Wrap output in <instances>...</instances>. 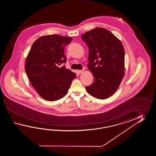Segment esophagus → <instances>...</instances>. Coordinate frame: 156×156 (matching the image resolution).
Returning <instances> with one entry per match:
<instances>
[{
    "label": "esophagus",
    "instance_id": "esophagus-1",
    "mask_svg": "<svg viewBox=\"0 0 156 156\" xmlns=\"http://www.w3.org/2000/svg\"><path fill=\"white\" fill-rule=\"evenodd\" d=\"M83 71H84V70H83H83H78V73H83Z\"/></svg>",
    "mask_w": 156,
    "mask_h": 156
}]
</instances>
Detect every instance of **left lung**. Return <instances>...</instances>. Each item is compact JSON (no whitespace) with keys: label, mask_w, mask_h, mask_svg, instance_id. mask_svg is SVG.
<instances>
[{"label":"left lung","mask_w":156,"mask_h":156,"mask_svg":"<svg viewBox=\"0 0 156 156\" xmlns=\"http://www.w3.org/2000/svg\"><path fill=\"white\" fill-rule=\"evenodd\" d=\"M81 38L89 48L88 69L94 82L86 86L90 95L106 99L116 91L124 75L125 52L123 44L113 33L96 28L83 34Z\"/></svg>","instance_id":"left-lung-1"}]
</instances>
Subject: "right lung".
<instances>
[{
    "label": "right lung",
    "mask_w": 156,
    "mask_h": 156,
    "mask_svg": "<svg viewBox=\"0 0 156 156\" xmlns=\"http://www.w3.org/2000/svg\"><path fill=\"white\" fill-rule=\"evenodd\" d=\"M72 38L47 35L33 43L27 57L25 71L30 83L44 99L56 101L66 95L76 73L65 66V46Z\"/></svg>",
    "instance_id": "right-lung-1"
}]
</instances>
